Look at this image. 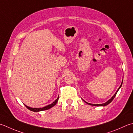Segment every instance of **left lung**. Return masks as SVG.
<instances>
[{
  "label": "left lung",
  "instance_id": "obj_1",
  "mask_svg": "<svg viewBox=\"0 0 133 133\" xmlns=\"http://www.w3.org/2000/svg\"><path fill=\"white\" fill-rule=\"evenodd\" d=\"M122 83H123V81H122V84H121V86H120V87L119 88V89L117 90V91L116 92V93H115V95H114L112 97H111V98H110V100H109L108 101H107L106 103H104V104H90V103H87V102H86V101H85V102L86 103H87L88 104H89V105H93V106H105V105H108V104H110L112 101L113 100H114V98H115V97L116 96V94H117V92H118V90H119V89H120V88H121V87H122Z\"/></svg>",
  "mask_w": 133,
  "mask_h": 133
}]
</instances>
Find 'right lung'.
<instances>
[{
    "instance_id": "obj_1",
    "label": "right lung",
    "mask_w": 133,
    "mask_h": 133,
    "mask_svg": "<svg viewBox=\"0 0 133 133\" xmlns=\"http://www.w3.org/2000/svg\"><path fill=\"white\" fill-rule=\"evenodd\" d=\"M58 100H59V97H58V98H57V99H56L55 101H54V102H53L51 104H49V105H47V106L41 108H30V107H28V106H26V105H25L26 106V108L28 109V110H29L32 111H33V112H38V111H44V110H48V109L52 108V107H54V105H56V104L57 102H58Z\"/></svg>"
}]
</instances>
